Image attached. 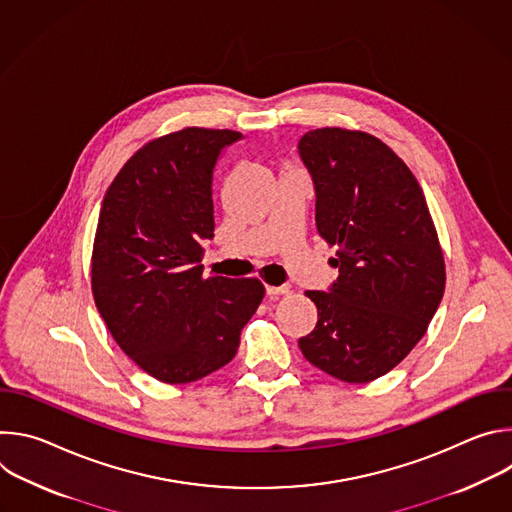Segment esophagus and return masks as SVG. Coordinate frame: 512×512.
<instances>
[{"label": "esophagus", "mask_w": 512, "mask_h": 512, "mask_svg": "<svg viewBox=\"0 0 512 512\" xmlns=\"http://www.w3.org/2000/svg\"><path fill=\"white\" fill-rule=\"evenodd\" d=\"M267 296H283L289 291V285H265Z\"/></svg>", "instance_id": "obj_1"}]
</instances>
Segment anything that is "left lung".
I'll return each instance as SVG.
<instances>
[{"instance_id":"obj_1","label":"left lung","mask_w":512,"mask_h":512,"mask_svg":"<svg viewBox=\"0 0 512 512\" xmlns=\"http://www.w3.org/2000/svg\"><path fill=\"white\" fill-rule=\"evenodd\" d=\"M316 190V227L338 247L328 291H306L316 328L302 354L344 383H369L423 338L444 298V253L405 162L371 133L308 131L300 143Z\"/></svg>"}]
</instances>
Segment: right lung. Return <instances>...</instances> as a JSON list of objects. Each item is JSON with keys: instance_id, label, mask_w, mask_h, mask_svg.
Masks as SVG:
<instances>
[{"instance_id": "obj_1", "label": "right lung", "mask_w": 512, "mask_h": 512, "mask_svg": "<svg viewBox=\"0 0 512 512\" xmlns=\"http://www.w3.org/2000/svg\"><path fill=\"white\" fill-rule=\"evenodd\" d=\"M241 137L204 127L158 137L103 198L93 298L119 348L162 383H192L231 362L265 296L255 277H204L200 265V241L214 237V168Z\"/></svg>"}]
</instances>
